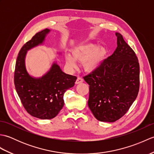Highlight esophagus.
<instances>
[{"label":"esophagus","mask_w":154,"mask_h":154,"mask_svg":"<svg viewBox=\"0 0 154 154\" xmlns=\"http://www.w3.org/2000/svg\"><path fill=\"white\" fill-rule=\"evenodd\" d=\"M83 78L77 77L76 81H75V83H76V84H79V83H83Z\"/></svg>","instance_id":"obj_1"}]
</instances>
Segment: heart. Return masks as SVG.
<instances>
[{
	"label": "heart",
	"mask_w": 154,
	"mask_h": 154,
	"mask_svg": "<svg viewBox=\"0 0 154 154\" xmlns=\"http://www.w3.org/2000/svg\"><path fill=\"white\" fill-rule=\"evenodd\" d=\"M107 51L104 47L98 48V45L87 43L80 45L73 50V57L67 55L66 63L71 68L76 67V61L83 63L85 70L92 72L99 68L106 57Z\"/></svg>",
	"instance_id": "heart-1"
}]
</instances>
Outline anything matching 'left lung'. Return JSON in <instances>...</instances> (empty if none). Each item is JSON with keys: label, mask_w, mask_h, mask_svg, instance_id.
<instances>
[{"label": "left lung", "mask_w": 154, "mask_h": 154, "mask_svg": "<svg viewBox=\"0 0 154 154\" xmlns=\"http://www.w3.org/2000/svg\"><path fill=\"white\" fill-rule=\"evenodd\" d=\"M117 47L96 70L83 77L89 85L91 112L101 122L122 118L136 99L140 88V65L135 52L116 33Z\"/></svg>", "instance_id": "obj_1"}]
</instances>
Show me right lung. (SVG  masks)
<instances>
[{
  "label": "right lung",
  "instance_id": "right-lung-1",
  "mask_svg": "<svg viewBox=\"0 0 154 154\" xmlns=\"http://www.w3.org/2000/svg\"><path fill=\"white\" fill-rule=\"evenodd\" d=\"M49 32L46 28L38 32L23 45L16 60L14 76L15 89L23 106L30 115L40 119H51L57 115L64 105L65 92L74 86L77 79V77L63 73L56 63L38 79L27 73L24 62L26 51L41 44Z\"/></svg>",
  "mask_w": 154,
  "mask_h": 154
}]
</instances>
